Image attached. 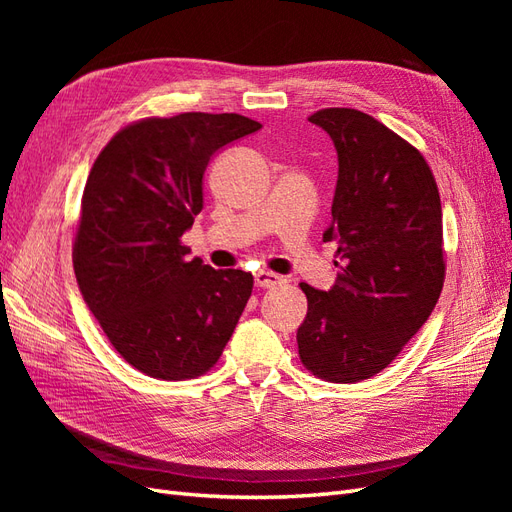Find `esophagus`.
Listing matches in <instances>:
<instances>
[{
	"instance_id": "1",
	"label": "esophagus",
	"mask_w": 512,
	"mask_h": 512,
	"mask_svg": "<svg viewBox=\"0 0 512 512\" xmlns=\"http://www.w3.org/2000/svg\"><path fill=\"white\" fill-rule=\"evenodd\" d=\"M254 282H256L258 288H273L277 284H282V277L271 273V271H258L254 275Z\"/></svg>"
}]
</instances>
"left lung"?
Masks as SVG:
<instances>
[{
    "mask_svg": "<svg viewBox=\"0 0 512 512\" xmlns=\"http://www.w3.org/2000/svg\"><path fill=\"white\" fill-rule=\"evenodd\" d=\"M309 121L337 151L333 222L339 267L331 290L301 284L297 331L314 376L350 384L389 365L436 307L444 284L442 205L421 151L356 108H322Z\"/></svg>",
    "mask_w": 512,
    "mask_h": 512,
    "instance_id": "left-lung-1",
    "label": "left lung"
}]
</instances>
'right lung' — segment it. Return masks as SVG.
<instances>
[{"label":"right lung","mask_w":512,"mask_h":512,"mask_svg":"<svg viewBox=\"0 0 512 512\" xmlns=\"http://www.w3.org/2000/svg\"><path fill=\"white\" fill-rule=\"evenodd\" d=\"M237 113L149 117L119 130L87 177L74 275L108 342L158 380L203 376L252 294L254 277L188 258L213 153L260 130Z\"/></svg>","instance_id":"add662e5"}]
</instances>
